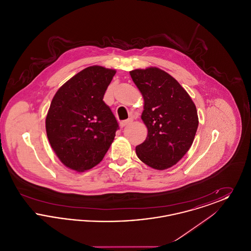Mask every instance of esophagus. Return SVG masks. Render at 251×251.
I'll return each instance as SVG.
<instances>
[{"mask_svg":"<svg viewBox=\"0 0 251 251\" xmlns=\"http://www.w3.org/2000/svg\"><path fill=\"white\" fill-rule=\"evenodd\" d=\"M131 122H132V120H125V121H122V122L120 123V127H121V128H123V127H126V126L130 125Z\"/></svg>","mask_w":251,"mask_h":251,"instance_id":"obj_1","label":"esophagus"}]
</instances>
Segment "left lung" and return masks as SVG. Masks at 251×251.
I'll list each match as a JSON object with an SVG mask.
<instances>
[{"mask_svg":"<svg viewBox=\"0 0 251 251\" xmlns=\"http://www.w3.org/2000/svg\"><path fill=\"white\" fill-rule=\"evenodd\" d=\"M130 75L143 97L141 119L148 129L136 155L157 170L169 168L191 148L199 126L196 105L179 82L159 68L136 69Z\"/></svg>","mask_w":251,"mask_h":251,"instance_id":"obj_1","label":"left lung"}]
</instances>
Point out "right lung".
<instances>
[{"mask_svg":"<svg viewBox=\"0 0 251 251\" xmlns=\"http://www.w3.org/2000/svg\"><path fill=\"white\" fill-rule=\"evenodd\" d=\"M116 70L91 66L63 84L46 117L51 149L64 166L77 172L103 159L119 129L111 109L102 100Z\"/></svg>","mask_w":251,"mask_h":251,"instance_id":"obj_1","label":"right lung"}]
</instances>
